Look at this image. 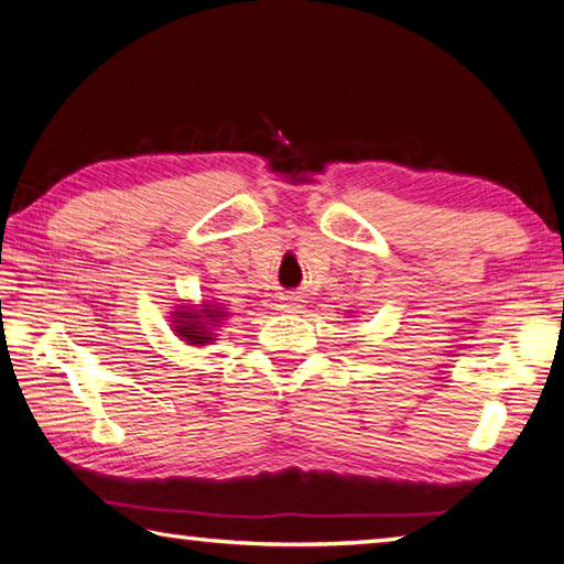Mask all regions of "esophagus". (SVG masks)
Here are the masks:
<instances>
[{
    "mask_svg": "<svg viewBox=\"0 0 564 564\" xmlns=\"http://www.w3.org/2000/svg\"><path fill=\"white\" fill-rule=\"evenodd\" d=\"M275 308L279 311H283V313H299L301 308H303V301L299 299V295H281V301H279V305H275Z\"/></svg>",
    "mask_w": 564,
    "mask_h": 564,
    "instance_id": "esophagus-1",
    "label": "esophagus"
}]
</instances>
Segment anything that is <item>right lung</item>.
<instances>
[{"mask_svg":"<svg viewBox=\"0 0 564 564\" xmlns=\"http://www.w3.org/2000/svg\"><path fill=\"white\" fill-rule=\"evenodd\" d=\"M228 318V308L224 303L216 301H202V303H184L174 305V311L169 313V326L176 333L178 340H184L186 346H212L218 336V328L224 326Z\"/></svg>","mask_w":564,"mask_h":564,"instance_id":"obj_1","label":"right lung"}]
</instances>
